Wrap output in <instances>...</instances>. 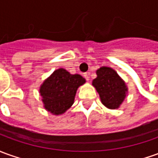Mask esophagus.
Segmentation results:
<instances>
[{"mask_svg": "<svg viewBox=\"0 0 158 158\" xmlns=\"http://www.w3.org/2000/svg\"><path fill=\"white\" fill-rule=\"evenodd\" d=\"M83 77H84V78H85L87 81H89V76L88 73H84L83 74Z\"/></svg>", "mask_w": 158, "mask_h": 158, "instance_id": "esophagus-1", "label": "esophagus"}]
</instances>
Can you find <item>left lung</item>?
<instances>
[{
    "label": "left lung",
    "mask_w": 158,
    "mask_h": 158,
    "mask_svg": "<svg viewBox=\"0 0 158 158\" xmlns=\"http://www.w3.org/2000/svg\"><path fill=\"white\" fill-rule=\"evenodd\" d=\"M93 81L104 106L111 109L118 108L126 98L127 89L117 72L109 67H102L96 71Z\"/></svg>",
    "instance_id": "1"
}]
</instances>
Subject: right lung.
<instances>
[{
  "mask_svg": "<svg viewBox=\"0 0 158 158\" xmlns=\"http://www.w3.org/2000/svg\"><path fill=\"white\" fill-rule=\"evenodd\" d=\"M85 82L80 75H71L58 69L40 87V94L45 109L53 114H62L72 106L79 86Z\"/></svg>",
  "mask_w": 158,
  "mask_h": 158,
  "instance_id": "add662e5",
  "label": "right lung"
}]
</instances>
